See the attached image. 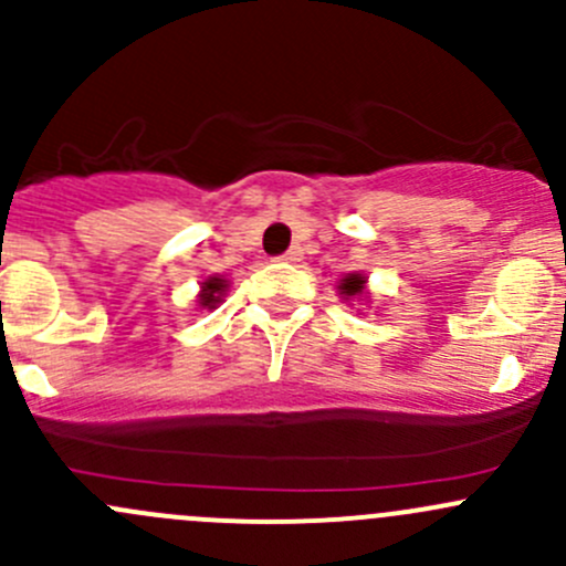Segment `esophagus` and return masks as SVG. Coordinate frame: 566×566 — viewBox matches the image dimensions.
Instances as JSON below:
<instances>
[{
  "instance_id": "esophagus-1",
  "label": "esophagus",
  "mask_w": 566,
  "mask_h": 566,
  "mask_svg": "<svg viewBox=\"0 0 566 566\" xmlns=\"http://www.w3.org/2000/svg\"><path fill=\"white\" fill-rule=\"evenodd\" d=\"M282 260H284V262H293V265H295V262L304 260V249H301V247H293L290 251H284Z\"/></svg>"
}]
</instances>
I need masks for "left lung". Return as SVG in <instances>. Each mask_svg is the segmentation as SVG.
<instances>
[{
    "label": "left lung",
    "instance_id": "8db88e82",
    "mask_svg": "<svg viewBox=\"0 0 566 566\" xmlns=\"http://www.w3.org/2000/svg\"><path fill=\"white\" fill-rule=\"evenodd\" d=\"M336 290H339V295L345 301L364 298V290H367V276H364V273H347L345 279H339Z\"/></svg>",
    "mask_w": 566,
    "mask_h": 566
}]
</instances>
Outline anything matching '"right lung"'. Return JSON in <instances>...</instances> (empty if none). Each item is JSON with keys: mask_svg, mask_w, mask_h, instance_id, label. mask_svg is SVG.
<instances>
[{"mask_svg": "<svg viewBox=\"0 0 566 566\" xmlns=\"http://www.w3.org/2000/svg\"><path fill=\"white\" fill-rule=\"evenodd\" d=\"M224 290H227V279L208 276L202 282V290H199V306H202V310H216V306L221 304Z\"/></svg>", "mask_w": 566, "mask_h": 566, "instance_id": "add662e5", "label": "right lung"}]
</instances>
